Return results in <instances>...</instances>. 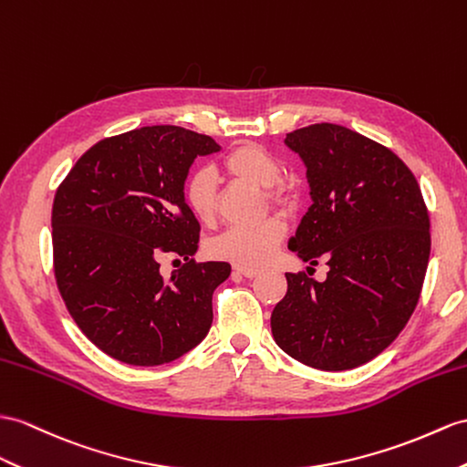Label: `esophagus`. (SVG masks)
I'll return each mask as SVG.
<instances>
[{
	"label": "esophagus",
	"mask_w": 467,
	"mask_h": 467,
	"mask_svg": "<svg viewBox=\"0 0 467 467\" xmlns=\"http://www.w3.org/2000/svg\"><path fill=\"white\" fill-rule=\"evenodd\" d=\"M234 271L237 273V275H244V277H247V279H252V277H257V275H259V269H254V267H242V265H235V267H234Z\"/></svg>",
	"instance_id": "34e87169"
}]
</instances>
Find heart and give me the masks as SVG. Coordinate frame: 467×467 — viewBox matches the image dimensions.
Returning <instances> with one entry per match:
<instances>
[{"mask_svg":"<svg viewBox=\"0 0 467 467\" xmlns=\"http://www.w3.org/2000/svg\"><path fill=\"white\" fill-rule=\"evenodd\" d=\"M222 168L227 174L252 182L265 188V198L277 208L291 206V194L285 186L279 184L283 168L273 154L259 144H242L234 148L222 161ZM184 202L188 210L203 223L213 220L218 208V182L208 170H196L186 178ZM285 223L277 215L261 220L252 225L227 227L210 244L213 257L232 261L242 267H261L275 255L277 247L285 237Z\"/></svg>","mask_w":467,"mask_h":467,"instance_id":"obj_1","label":"heart"}]
</instances>
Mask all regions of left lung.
Segmentation results:
<instances>
[{
  "label": "left lung",
  "mask_w": 467,
  "mask_h": 467,
  "mask_svg": "<svg viewBox=\"0 0 467 467\" xmlns=\"http://www.w3.org/2000/svg\"><path fill=\"white\" fill-rule=\"evenodd\" d=\"M285 144L301 156L313 200L289 249L311 265L325 257L328 273L325 281L285 273L271 333L306 367L357 368L379 357L416 309L430 259L422 192L392 150L338 124L293 130Z\"/></svg>",
  "instance_id": "obj_1"
}]
</instances>
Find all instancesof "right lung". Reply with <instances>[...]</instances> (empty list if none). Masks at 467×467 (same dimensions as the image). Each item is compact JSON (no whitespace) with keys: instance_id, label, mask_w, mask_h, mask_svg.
Returning a JSON list of instances; mask_svg holds the SVG:
<instances>
[{"instance_id":"obj_1","label":"right lung","mask_w":467,"mask_h":467,"mask_svg":"<svg viewBox=\"0 0 467 467\" xmlns=\"http://www.w3.org/2000/svg\"><path fill=\"white\" fill-rule=\"evenodd\" d=\"M206 134L142 127L90 146L57 188L53 267L73 321L109 357L134 367L172 362L212 327L225 261L196 264L200 223L184 202L198 156L218 152ZM185 264L170 278L160 259Z\"/></svg>"}]
</instances>
